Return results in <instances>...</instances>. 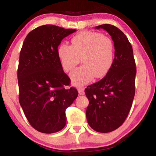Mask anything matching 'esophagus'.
I'll return each mask as SVG.
<instances>
[{"label": "esophagus", "instance_id": "obj_1", "mask_svg": "<svg viewBox=\"0 0 156 156\" xmlns=\"http://www.w3.org/2000/svg\"><path fill=\"white\" fill-rule=\"evenodd\" d=\"M78 91L80 95H84V89L83 87H80L78 89Z\"/></svg>", "mask_w": 156, "mask_h": 156}]
</instances>
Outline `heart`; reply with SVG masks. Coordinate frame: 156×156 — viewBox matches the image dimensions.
I'll return each mask as SVG.
<instances>
[{"mask_svg":"<svg viewBox=\"0 0 156 156\" xmlns=\"http://www.w3.org/2000/svg\"><path fill=\"white\" fill-rule=\"evenodd\" d=\"M71 43V45L60 44L57 54L66 72L73 69L82 58L83 65L70 73L74 85H84L94 77L102 78L109 72L115 58L114 44L110 38L100 33L82 31L73 37Z\"/></svg>","mask_w":156,"mask_h":156,"instance_id":"heart-1","label":"heart"}]
</instances>
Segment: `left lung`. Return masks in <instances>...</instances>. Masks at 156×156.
Wrapping results in <instances>:
<instances>
[{
  "label": "left lung",
  "mask_w": 156,
  "mask_h": 156,
  "mask_svg": "<svg viewBox=\"0 0 156 156\" xmlns=\"http://www.w3.org/2000/svg\"><path fill=\"white\" fill-rule=\"evenodd\" d=\"M109 33L114 44V62L106 76L85 89L89 103L86 111L89 125L96 131L108 133L125 122L135 96L136 62L128 38L109 24L95 27Z\"/></svg>",
  "instance_id": "obj_1"
}]
</instances>
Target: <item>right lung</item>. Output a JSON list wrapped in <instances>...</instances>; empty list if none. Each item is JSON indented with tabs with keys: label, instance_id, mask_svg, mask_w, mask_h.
<instances>
[{
	"label": "right lung",
	"instance_id": "1",
	"mask_svg": "<svg viewBox=\"0 0 156 156\" xmlns=\"http://www.w3.org/2000/svg\"><path fill=\"white\" fill-rule=\"evenodd\" d=\"M76 30L45 25L27 34L20 53L18 67L19 102L30 125L44 133L61 130L65 111L77 98L70 78L63 72L57 54L65 37Z\"/></svg>",
	"mask_w": 156,
	"mask_h": 156
}]
</instances>
